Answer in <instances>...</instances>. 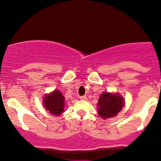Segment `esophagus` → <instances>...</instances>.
<instances>
[{"label":"esophagus","mask_w":161,"mask_h":161,"mask_svg":"<svg viewBox=\"0 0 161 161\" xmlns=\"http://www.w3.org/2000/svg\"><path fill=\"white\" fill-rule=\"evenodd\" d=\"M80 100H86V95H83V96H80Z\"/></svg>","instance_id":"esophagus-1"}]
</instances>
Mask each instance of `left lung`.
Returning a JSON list of instances; mask_svg holds the SVG:
<instances>
[{"label":"left lung","instance_id":"obj_1","mask_svg":"<svg viewBox=\"0 0 161 161\" xmlns=\"http://www.w3.org/2000/svg\"><path fill=\"white\" fill-rule=\"evenodd\" d=\"M98 113L103 119L114 117L122 110L124 99L118 94L103 92L98 102Z\"/></svg>","mask_w":161,"mask_h":161}]
</instances>
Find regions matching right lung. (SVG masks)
Masks as SVG:
<instances>
[{"label":"right lung","instance_id":"obj_1","mask_svg":"<svg viewBox=\"0 0 161 161\" xmlns=\"http://www.w3.org/2000/svg\"><path fill=\"white\" fill-rule=\"evenodd\" d=\"M43 105L53 115H60L64 111L65 98L60 91L55 90L43 98Z\"/></svg>","mask_w":161,"mask_h":161}]
</instances>
